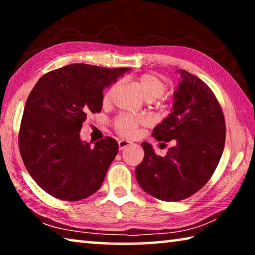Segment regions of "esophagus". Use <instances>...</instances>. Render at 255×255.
I'll use <instances>...</instances> for the list:
<instances>
[{
    "instance_id": "1",
    "label": "esophagus",
    "mask_w": 255,
    "mask_h": 255,
    "mask_svg": "<svg viewBox=\"0 0 255 255\" xmlns=\"http://www.w3.org/2000/svg\"><path fill=\"white\" fill-rule=\"evenodd\" d=\"M118 145H119V148H120V149H124V148H126L127 146L131 145V141L126 140V139H120V140L118 141Z\"/></svg>"
}]
</instances>
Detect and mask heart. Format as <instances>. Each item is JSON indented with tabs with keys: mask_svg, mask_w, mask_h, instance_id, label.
<instances>
[{
	"mask_svg": "<svg viewBox=\"0 0 255 255\" xmlns=\"http://www.w3.org/2000/svg\"><path fill=\"white\" fill-rule=\"evenodd\" d=\"M137 84L139 86L143 96L147 99L156 103L158 106L165 105V99L162 97V94L165 92L166 90V83L163 81L161 77H158L155 74H150V73H146V74L140 75L137 80ZM116 88H117V83L111 84L102 96V103L103 105H109L111 102L112 96ZM146 124V119L139 116H132V115H119L114 120V127L120 136L124 137H133L136 135L137 129L141 125Z\"/></svg>",
	"mask_w": 255,
	"mask_h": 255,
	"instance_id": "obj_1",
	"label": "heart"
}]
</instances>
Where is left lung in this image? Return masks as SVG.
<instances>
[{"instance_id":"left-lung-1","label":"left lung","mask_w":255,"mask_h":255,"mask_svg":"<svg viewBox=\"0 0 255 255\" xmlns=\"http://www.w3.org/2000/svg\"><path fill=\"white\" fill-rule=\"evenodd\" d=\"M174 93L173 111L154 128L162 144L173 140L164 157L143 143L144 159L135 174L140 188L156 199H187L208 182L225 146V118L217 98L204 81L184 70Z\"/></svg>"}]
</instances>
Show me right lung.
Wrapping results in <instances>:
<instances>
[{
  "label": "right lung",
  "instance_id": "1",
  "mask_svg": "<svg viewBox=\"0 0 255 255\" xmlns=\"http://www.w3.org/2000/svg\"><path fill=\"white\" fill-rule=\"evenodd\" d=\"M128 70L72 64L42 75L30 92L19 149L29 174L50 196L77 201L101 187L118 143L105 137L91 146L80 131L89 114L101 111L103 89Z\"/></svg>",
  "mask_w": 255,
  "mask_h": 255
}]
</instances>
